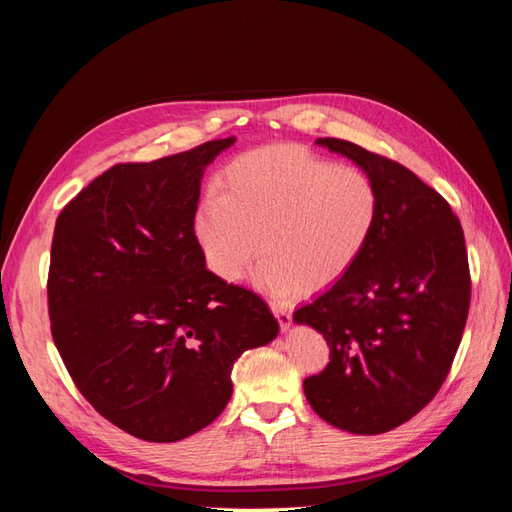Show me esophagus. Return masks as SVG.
Masks as SVG:
<instances>
[{
  "instance_id": "34e87169",
  "label": "esophagus",
  "mask_w": 512,
  "mask_h": 512,
  "mask_svg": "<svg viewBox=\"0 0 512 512\" xmlns=\"http://www.w3.org/2000/svg\"><path fill=\"white\" fill-rule=\"evenodd\" d=\"M271 309H273V314H275L277 322H280V327H282L284 331H288V329H290V322H292L290 309L284 307V305H280V303H271Z\"/></svg>"
}]
</instances>
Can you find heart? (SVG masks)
Here are the masks:
<instances>
[{
    "instance_id": "heart-1",
    "label": "heart",
    "mask_w": 512,
    "mask_h": 512,
    "mask_svg": "<svg viewBox=\"0 0 512 512\" xmlns=\"http://www.w3.org/2000/svg\"><path fill=\"white\" fill-rule=\"evenodd\" d=\"M378 215L380 194L363 168L299 145H267L226 164L194 230L213 273L235 282L260 252L254 284L288 299L342 280L365 252Z\"/></svg>"
}]
</instances>
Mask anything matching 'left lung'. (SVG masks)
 <instances>
[{
	"label": "left lung",
	"instance_id": "8db88e82",
	"mask_svg": "<svg viewBox=\"0 0 512 512\" xmlns=\"http://www.w3.org/2000/svg\"><path fill=\"white\" fill-rule=\"evenodd\" d=\"M316 145L374 179L380 215L354 267L294 312L331 359L303 391L327 423L376 436L421 412L451 371L472 294L466 239L451 205L406 166L342 138Z\"/></svg>",
	"mask_w": 512,
	"mask_h": 512
}]
</instances>
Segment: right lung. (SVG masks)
I'll list each match as a JSON object with an SVG mask.
<instances>
[{"label":"right lung","mask_w":512,"mask_h":512,"mask_svg":"<svg viewBox=\"0 0 512 512\" xmlns=\"http://www.w3.org/2000/svg\"><path fill=\"white\" fill-rule=\"evenodd\" d=\"M232 143L115 164L55 224L53 342L81 395L134 438L177 442L213 423L232 365L280 331L256 292L205 267L194 232L203 168Z\"/></svg>","instance_id":"1"}]
</instances>
